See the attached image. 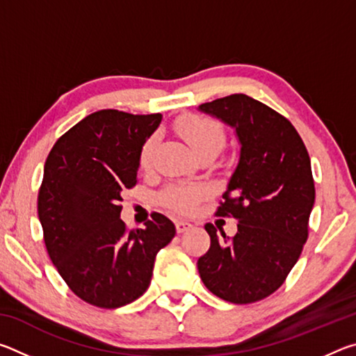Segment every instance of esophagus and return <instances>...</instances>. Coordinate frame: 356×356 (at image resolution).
<instances>
[{
  "mask_svg": "<svg viewBox=\"0 0 356 356\" xmlns=\"http://www.w3.org/2000/svg\"><path fill=\"white\" fill-rule=\"evenodd\" d=\"M191 226H193V225H191V222H188V221H184V220L176 221V229H177L179 234L188 231V229H190Z\"/></svg>",
  "mask_w": 356,
  "mask_h": 356,
  "instance_id": "esophagus-1",
  "label": "esophagus"
}]
</instances>
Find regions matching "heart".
Instances as JSON below:
<instances>
[{
	"label": "heart",
	"instance_id": "1",
	"mask_svg": "<svg viewBox=\"0 0 356 356\" xmlns=\"http://www.w3.org/2000/svg\"><path fill=\"white\" fill-rule=\"evenodd\" d=\"M174 130L188 144L191 152L196 156H215L226 143L225 129H222V125L218 120L200 116V114H185V116H180L176 120V124H174ZM154 150L155 138L150 136L143 144L140 152V166L143 170H147L150 163H152ZM204 196H206V188L202 185L174 184L166 186L163 193H161V202L168 209H171L177 213H190L204 200Z\"/></svg>",
	"mask_w": 356,
	"mask_h": 356
}]
</instances>
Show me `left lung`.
<instances>
[{"label":"left lung","mask_w":356,"mask_h":356,"mask_svg":"<svg viewBox=\"0 0 356 356\" xmlns=\"http://www.w3.org/2000/svg\"><path fill=\"white\" fill-rule=\"evenodd\" d=\"M236 130L238 165L222 195L220 216L238 221L221 236L207 222L210 248L197 259L210 292L236 305L254 303L282 286L308 240L316 200L308 150L298 131L272 108L245 94L200 105Z\"/></svg>","instance_id":"1"}]
</instances>
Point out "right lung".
I'll use <instances>...</instances> for the list:
<instances>
[{"instance_id": "right-lung-1", "label": "right lung", "mask_w": 356, "mask_h": 356, "mask_svg": "<svg viewBox=\"0 0 356 356\" xmlns=\"http://www.w3.org/2000/svg\"><path fill=\"white\" fill-rule=\"evenodd\" d=\"M160 122V113L95 111L47 156L38 213L48 256L70 291L92 306L114 309L140 298L156 252L176 236L161 213L131 231L120 220V195L136 185L141 147Z\"/></svg>"}]
</instances>
